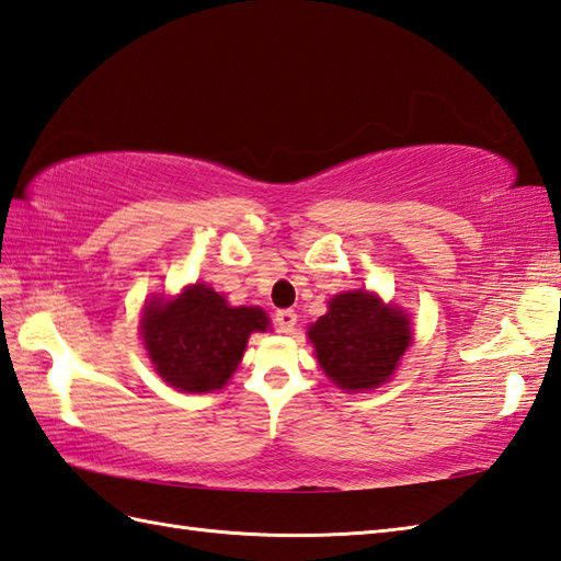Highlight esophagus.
Returning <instances> with one entry per match:
<instances>
[{
	"label": "esophagus",
	"instance_id": "1",
	"mask_svg": "<svg viewBox=\"0 0 561 561\" xmlns=\"http://www.w3.org/2000/svg\"><path fill=\"white\" fill-rule=\"evenodd\" d=\"M274 325H277V330L284 332V335H289V332L296 325V313L291 311V308H284V311H277V313H274Z\"/></svg>",
	"mask_w": 561,
	"mask_h": 561
}]
</instances>
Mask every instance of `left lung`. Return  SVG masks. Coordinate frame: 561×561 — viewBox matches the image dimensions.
Listing matches in <instances>:
<instances>
[{
	"label": "left lung",
	"mask_w": 561,
	"mask_h": 561,
	"mask_svg": "<svg viewBox=\"0 0 561 561\" xmlns=\"http://www.w3.org/2000/svg\"><path fill=\"white\" fill-rule=\"evenodd\" d=\"M308 340L325 376L356 392L383 386L412 344L410 316L383 304L374 291H344L328 301V313L308 328Z\"/></svg>",
	"instance_id": "left-lung-1"
}]
</instances>
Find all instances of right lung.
<instances>
[{
    "label": "right lung",
    "instance_id": "add662e5",
    "mask_svg": "<svg viewBox=\"0 0 561 561\" xmlns=\"http://www.w3.org/2000/svg\"><path fill=\"white\" fill-rule=\"evenodd\" d=\"M257 306H229L207 284L185 287L175 299L153 296L141 313L139 335L157 374L183 392L219 390L243 359L250 332H265Z\"/></svg>",
    "mask_w": 561,
    "mask_h": 561
}]
</instances>
